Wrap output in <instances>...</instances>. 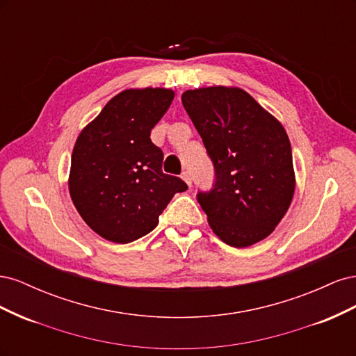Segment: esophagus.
<instances>
[{
    "mask_svg": "<svg viewBox=\"0 0 356 356\" xmlns=\"http://www.w3.org/2000/svg\"><path fill=\"white\" fill-rule=\"evenodd\" d=\"M181 178L187 182V186H190V187H191V177H190V172H188V170H184V172H182V174H181Z\"/></svg>",
    "mask_w": 356,
    "mask_h": 356,
    "instance_id": "1",
    "label": "esophagus"
}]
</instances>
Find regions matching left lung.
I'll list each match as a JSON object with an SVG mask.
<instances>
[{"label": "left lung", "mask_w": 356, "mask_h": 356, "mask_svg": "<svg viewBox=\"0 0 356 356\" xmlns=\"http://www.w3.org/2000/svg\"><path fill=\"white\" fill-rule=\"evenodd\" d=\"M181 101L215 169L212 188L197 193L211 229L234 248L263 241L284 218L296 190L284 126L239 88L187 90Z\"/></svg>", "instance_id": "1"}]
</instances>
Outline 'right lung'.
<instances>
[{"instance_id": "obj_1", "label": "right lung", "mask_w": 356, "mask_h": 356, "mask_svg": "<svg viewBox=\"0 0 356 356\" xmlns=\"http://www.w3.org/2000/svg\"><path fill=\"white\" fill-rule=\"evenodd\" d=\"M174 96L160 88L123 90L75 141L70 195L86 224L106 241L129 243L148 234L175 193L188 188L163 174V152L149 139Z\"/></svg>"}]
</instances>
